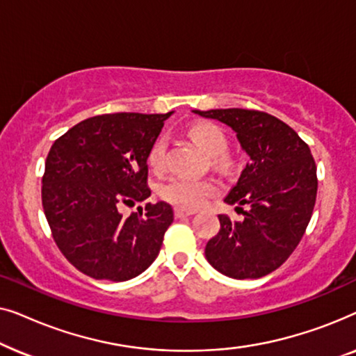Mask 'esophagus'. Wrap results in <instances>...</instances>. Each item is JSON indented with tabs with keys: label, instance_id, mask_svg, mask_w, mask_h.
<instances>
[{
	"label": "esophagus",
	"instance_id": "obj_1",
	"mask_svg": "<svg viewBox=\"0 0 356 356\" xmlns=\"http://www.w3.org/2000/svg\"><path fill=\"white\" fill-rule=\"evenodd\" d=\"M193 211H183V209H175V217L181 218V217H189L193 216Z\"/></svg>",
	"mask_w": 356,
	"mask_h": 356
}]
</instances>
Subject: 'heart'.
Wrapping results in <instances>:
<instances>
[{"label":"heart","mask_w":356,"mask_h":356,"mask_svg":"<svg viewBox=\"0 0 356 356\" xmlns=\"http://www.w3.org/2000/svg\"><path fill=\"white\" fill-rule=\"evenodd\" d=\"M189 138L211 157L216 167H228L230 159L227 157L228 140L220 126L213 123H197L189 128ZM147 163L154 172H163L167 165V139L160 136L150 145L147 152ZM216 191V184L211 179H194L186 177H173L160 183L159 196L165 202L178 209L194 211L201 207Z\"/></svg>","instance_id":"obj_1"}]
</instances>
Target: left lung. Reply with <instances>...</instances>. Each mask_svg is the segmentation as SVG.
Masks as SVG:
<instances>
[{
    "mask_svg": "<svg viewBox=\"0 0 356 356\" xmlns=\"http://www.w3.org/2000/svg\"><path fill=\"white\" fill-rule=\"evenodd\" d=\"M194 113L230 126L250 155L236 186L225 197L245 217L232 220L225 213L218 216L220 232L206 245V257L213 269L232 279H259L279 269L305 235L318 193L314 159L289 124L266 111Z\"/></svg>",
    "mask_w": 356,
    "mask_h": 356,
    "instance_id": "1",
    "label": "left lung"
}]
</instances>
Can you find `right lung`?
<instances>
[{
  "label": "right lung",
  "instance_id": "add662e5",
  "mask_svg": "<svg viewBox=\"0 0 356 356\" xmlns=\"http://www.w3.org/2000/svg\"><path fill=\"white\" fill-rule=\"evenodd\" d=\"M170 115L92 116L53 143L42 178L43 212L56 246L82 274L129 280L159 256L173 209L147 202L123 217L118 206L150 196L147 152Z\"/></svg>",
  "mask_w": 356,
  "mask_h": 356
}]
</instances>
